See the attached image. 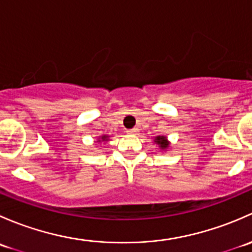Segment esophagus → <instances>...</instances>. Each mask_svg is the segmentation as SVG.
<instances>
[{"label":"esophagus","instance_id":"esophagus-1","mask_svg":"<svg viewBox=\"0 0 252 252\" xmlns=\"http://www.w3.org/2000/svg\"><path fill=\"white\" fill-rule=\"evenodd\" d=\"M126 133H128V134H138V129H135V128L128 129V130H126Z\"/></svg>","mask_w":252,"mask_h":252}]
</instances>
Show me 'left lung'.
<instances>
[{"instance_id": "left-lung-1", "label": "left lung", "mask_w": 252, "mask_h": 252, "mask_svg": "<svg viewBox=\"0 0 252 252\" xmlns=\"http://www.w3.org/2000/svg\"><path fill=\"white\" fill-rule=\"evenodd\" d=\"M155 140H156L155 141L156 144H158L161 146V149H167L168 147V142H167V139L164 136H157Z\"/></svg>"}]
</instances>
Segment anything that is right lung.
<instances>
[{
  "label": "right lung",
  "instance_id": "obj_1",
  "mask_svg": "<svg viewBox=\"0 0 252 252\" xmlns=\"http://www.w3.org/2000/svg\"><path fill=\"white\" fill-rule=\"evenodd\" d=\"M106 138H107V136H102V140H106ZM100 141V140H98Z\"/></svg>",
  "mask_w": 252,
  "mask_h": 252
}]
</instances>
